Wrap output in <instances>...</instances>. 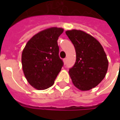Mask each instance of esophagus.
Returning a JSON list of instances; mask_svg holds the SVG:
<instances>
[{
	"mask_svg": "<svg viewBox=\"0 0 120 120\" xmlns=\"http://www.w3.org/2000/svg\"><path fill=\"white\" fill-rule=\"evenodd\" d=\"M64 64H67V58H64Z\"/></svg>",
	"mask_w": 120,
	"mask_h": 120,
	"instance_id": "34e87169",
	"label": "esophagus"
}]
</instances>
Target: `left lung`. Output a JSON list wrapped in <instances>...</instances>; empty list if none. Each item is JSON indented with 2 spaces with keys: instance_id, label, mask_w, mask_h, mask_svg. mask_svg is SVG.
<instances>
[{
  "instance_id": "obj_1",
  "label": "left lung",
  "mask_w": 120,
  "mask_h": 120,
  "mask_svg": "<svg viewBox=\"0 0 120 120\" xmlns=\"http://www.w3.org/2000/svg\"><path fill=\"white\" fill-rule=\"evenodd\" d=\"M74 45L76 62L69 69L73 85L80 90L97 86L107 72L108 61L103 48L94 37L82 30L65 32Z\"/></svg>"
}]
</instances>
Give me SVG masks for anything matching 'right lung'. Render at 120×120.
Segmentation results:
<instances>
[{"instance_id": "add662e5", "label": "right lung", "mask_w": 120, "mask_h": 120, "mask_svg": "<svg viewBox=\"0 0 120 120\" xmlns=\"http://www.w3.org/2000/svg\"><path fill=\"white\" fill-rule=\"evenodd\" d=\"M62 28L52 27L35 35L22 54L23 73L27 81L37 90H45L54 83L64 66L59 56L58 38Z\"/></svg>"}]
</instances>
